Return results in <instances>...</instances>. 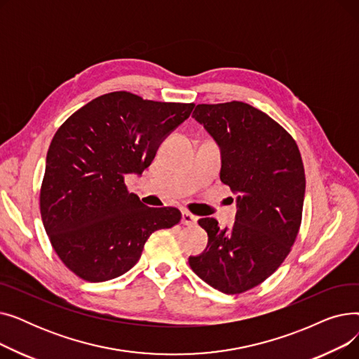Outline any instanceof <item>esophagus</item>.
<instances>
[{"instance_id": "obj_1", "label": "esophagus", "mask_w": 359, "mask_h": 359, "mask_svg": "<svg viewBox=\"0 0 359 359\" xmlns=\"http://www.w3.org/2000/svg\"><path fill=\"white\" fill-rule=\"evenodd\" d=\"M196 221H198V218L195 215H192L191 212H187V211L182 212V224L183 225H195Z\"/></svg>"}]
</instances>
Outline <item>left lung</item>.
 Masks as SVG:
<instances>
[{"label":"left lung","mask_w":359,"mask_h":359,"mask_svg":"<svg viewBox=\"0 0 359 359\" xmlns=\"http://www.w3.org/2000/svg\"><path fill=\"white\" fill-rule=\"evenodd\" d=\"M192 118L217 142L219 179L238 196L231 227L198 221L208 244L189 265L212 288L240 294L269 278L291 250L306 194L303 160L288 132L248 103L198 104Z\"/></svg>","instance_id":"8db88e82"}]
</instances>
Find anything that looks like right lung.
I'll return each instance as SVG.
<instances>
[{
    "label": "right lung",
    "mask_w": 359,
    "mask_h": 359,
    "mask_svg": "<svg viewBox=\"0 0 359 359\" xmlns=\"http://www.w3.org/2000/svg\"><path fill=\"white\" fill-rule=\"evenodd\" d=\"M194 107L115 91L91 100L56 130L41 214L53 250L75 275L88 282L123 275L140 260L151 234L180 221L179 210L149 208L123 180L142 175Z\"/></svg>",
    "instance_id": "obj_1"
}]
</instances>
